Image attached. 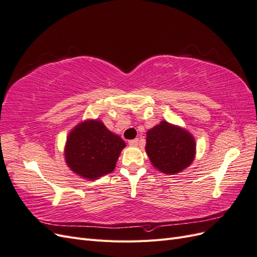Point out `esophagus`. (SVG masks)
Here are the masks:
<instances>
[{
  "instance_id": "obj_1",
  "label": "esophagus",
  "mask_w": 257,
  "mask_h": 257,
  "mask_svg": "<svg viewBox=\"0 0 257 257\" xmlns=\"http://www.w3.org/2000/svg\"><path fill=\"white\" fill-rule=\"evenodd\" d=\"M128 145L132 147H136L138 145V138H135V139H133V141H130Z\"/></svg>"
}]
</instances>
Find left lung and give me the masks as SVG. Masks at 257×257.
<instances>
[{
	"instance_id": "8db88e82",
	"label": "left lung",
	"mask_w": 257,
	"mask_h": 257,
	"mask_svg": "<svg viewBox=\"0 0 257 257\" xmlns=\"http://www.w3.org/2000/svg\"><path fill=\"white\" fill-rule=\"evenodd\" d=\"M146 152L154 168L166 175H176L193 163L196 143L185 128L161 121L147 132Z\"/></svg>"
}]
</instances>
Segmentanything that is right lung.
<instances>
[{
  "label": "right lung",
  "mask_w": 257,
  "mask_h": 257,
  "mask_svg": "<svg viewBox=\"0 0 257 257\" xmlns=\"http://www.w3.org/2000/svg\"><path fill=\"white\" fill-rule=\"evenodd\" d=\"M123 139L108 130L98 119L84 120L69 132L64 148L68 168L87 180L110 174L115 168Z\"/></svg>",
  "instance_id": "right-lung-1"
}]
</instances>
